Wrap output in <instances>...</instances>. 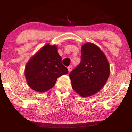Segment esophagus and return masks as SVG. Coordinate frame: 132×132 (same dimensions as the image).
Wrapping results in <instances>:
<instances>
[{"label": "esophagus", "mask_w": 132, "mask_h": 132, "mask_svg": "<svg viewBox=\"0 0 132 132\" xmlns=\"http://www.w3.org/2000/svg\"><path fill=\"white\" fill-rule=\"evenodd\" d=\"M67 68H68V71L69 72H70L72 70V68H73V66L72 65H70V66H68V67H67Z\"/></svg>", "instance_id": "obj_1"}]
</instances>
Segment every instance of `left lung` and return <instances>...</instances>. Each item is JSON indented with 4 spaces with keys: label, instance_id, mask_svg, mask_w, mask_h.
<instances>
[{
    "label": "left lung",
    "instance_id": "obj_1",
    "mask_svg": "<svg viewBox=\"0 0 132 132\" xmlns=\"http://www.w3.org/2000/svg\"><path fill=\"white\" fill-rule=\"evenodd\" d=\"M80 63L69 74L72 88L82 97L95 94L106 84L110 74L106 57L100 48L91 43L82 47Z\"/></svg>",
    "mask_w": 132,
    "mask_h": 132
}]
</instances>
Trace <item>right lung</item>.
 <instances>
[{
	"mask_svg": "<svg viewBox=\"0 0 132 132\" xmlns=\"http://www.w3.org/2000/svg\"><path fill=\"white\" fill-rule=\"evenodd\" d=\"M56 46L47 44L26 64L25 76L28 85L34 91L44 92L55 86L57 77L68 73L62 64Z\"/></svg>",
	"mask_w": 132,
	"mask_h": 132,
	"instance_id": "obj_1",
	"label": "right lung"
}]
</instances>
